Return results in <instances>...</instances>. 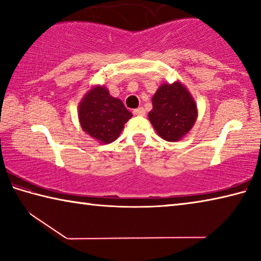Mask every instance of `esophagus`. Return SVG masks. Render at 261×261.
<instances>
[{
	"mask_svg": "<svg viewBox=\"0 0 261 261\" xmlns=\"http://www.w3.org/2000/svg\"><path fill=\"white\" fill-rule=\"evenodd\" d=\"M145 114H146V112H145V109L143 107H139L134 110L135 116H145Z\"/></svg>",
	"mask_w": 261,
	"mask_h": 261,
	"instance_id": "esophagus-1",
	"label": "esophagus"
}]
</instances>
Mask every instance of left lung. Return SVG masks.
<instances>
[{
  "mask_svg": "<svg viewBox=\"0 0 261 261\" xmlns=\"http://www.w3.org/2000/svg\"><path fill=\"white\" fill-rule=\"evenodd\" d=\"M149 121L159 136L177 141L191 130L197 120V107L182 84H163L154 94Z\"/></svg>",
  "mask_w": 261,
  "mask_h": 261,
  "instance_id": "1",
  "label": "left lung"
}]
</instances>
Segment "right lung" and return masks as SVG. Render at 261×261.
<instances>
[{
  "label": "right lung",
  "mask_w": 261,
  "mask_h": 261,
  "mask_svg": "<svg viewBox=\"0 0 261 261\" xmlns=\"http://www.w3.org/2000/svg\"><path fill=\"white\" fill-rule=\"evenodd\" d=\"M83 130L101 143L116 140L125 123L132 117L121 100L113 98L105 87H94L79 105Z\"/></svg>",
  "instance_id": "add662e5"
}]
</instances>
